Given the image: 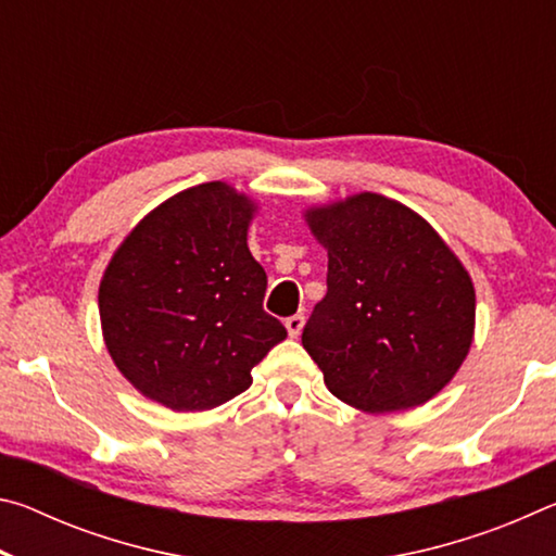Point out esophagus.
<instances>
[{
	"mask_svg": "<svg viewBox=\"0 0 556 556\" xmlns=\"http://www.w3.org/2000/svg\"><path fill=\"white\" fill-rule=\"evenodd\" d=\"M285 326H287V333L291 336V338H299V333H301V328H304V316L301 314H294V316H289L287 321H285Z\"/></svg>",
	"mask_w": 556,
	"mask_h": 556,
	"instance_id": "34e87169",
	"label": "esophagus"
}]
</instances>
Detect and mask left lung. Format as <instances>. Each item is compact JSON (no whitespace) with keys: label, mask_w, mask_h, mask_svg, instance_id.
<instances>
[{"label":"left lung","mask_w":556,"mask_h":556,"mask_svg":"<svg viewBox=\"0 0 556 556\" xmlns=\"http://www.w3.org/2000/svg\"><path fill=\"white\" fill-rule=\"evenodd\" d=\"M304 220L328 252V291L301 333L326 388L365 414L437 397L473 343L464 262L419 213L380 193L312 205Z\"/></svg>","instance_id":"8db88e82"}]
</instances>
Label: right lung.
<instances>
[{
  "instance_id": "add662e5",
  "label": "right lung",
  "mask_w": 556,
  "mask_h": 556,
  "mask_svg": "<svg viewBox=\"0 0 556 556\" xmlns=\"http://www.w3.org/2000/svg\"><path fill=\"white\" fill-rule=\"evenodd\" d=\"M257 203L225 181L178 191L119 242L100 279L105 348L131 388L205 412L252 384L287 338L262 308L267 275L248 248Z\"/></svg>"
}]
</instances>
